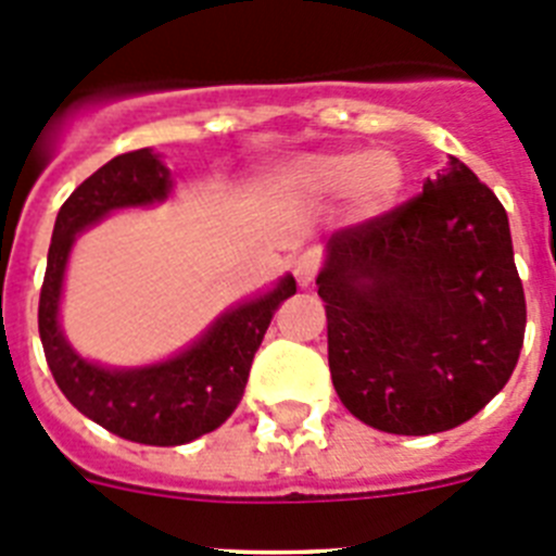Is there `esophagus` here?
<instances>
[{"label": "esophagus", "mask_w": 556, "mask_h": 556, "mask_svg": "<svg viewBox=\"0 0 556 556\" xmlns=\"http://www.w3.org/2000/svg\"><path fill=\"white\" fill-rule=\"evenodd\" d=\"M317 269H320V255L314 253V250H306V253L294 255L292 258V273L301 287H308V283L314 281Z\"/></svg>", "instance_id": "obj_1"}]
</instances>
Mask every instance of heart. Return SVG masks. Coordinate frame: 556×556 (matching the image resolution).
Segmentation results:
<instances>
[{
	"label": "heart",
	"mask_w": 556,
	"mask_h": 556,
	"mask_svg": "<svg viewBox=\"0 0 556 556\" xmlns=\"http://www.w3.org/2000/svg\"><path fill=\"white\" fill-rule=\"evenodd\" d=\"M283 184L306 198H337L348 191L353 208L372 217L397 203L406 186V172L387 150L323 152L287 166Z\"/></svg>",
	"instance_id": "obj_1"
}]
</instances>
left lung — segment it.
<instances>
[{
    "instance_id": "obj_1",
    "label": "left lung",
    "mask_w": 556,
    "mask_h": 556,
    "mask_svg": "<svg viewBox=\"0 0 556 556\" xmlns=\"http://www.w3.org/2000/svg\"><path fill=\"white\" fill-rule=\"evenodd\" d=\"M317 294L333 390L387 434L470 420L504 390L523 348L507 211L456 159L415 200L337 230Z\"/></svg>"
}]
</instances>
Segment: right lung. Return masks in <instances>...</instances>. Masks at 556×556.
I'll use <instances>...</instances> for the list:
<instances>
[{
	"label": "right lung",
	"instance_id": "1",
	"mask_svg": "<svg viewBox=\"0 0 556 556\" xmlns=\"http://www.w3.org/2000/svg\"><path fill=\"white\" fill-rule=\"evenodd\" d=\"M169 191L172 172L150 147L116 155L83 180L58 211L38 301L43 356L68 404L111 434L141 445H184L219 429L242 401L273 314L298 292L292 275H283L273 289L230 306L189 348L155 365L105 367L83 358L58 320L72 244L113 211L164 203Z\"/></svg>",
	"mask_w": 556,
	"mask_h": 556
}]
</instances>
